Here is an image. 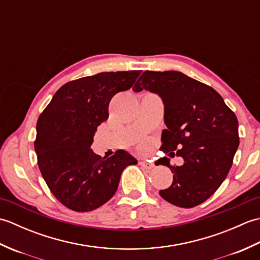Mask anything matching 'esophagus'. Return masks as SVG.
Here are the masks:
<instances>
[{
    "instance_id": "esophagus-1",
    "label": "esophagus",
    "mask_w": 260,
    "mask_h": 260,
    "mask_svg": "<svg viewBox=\"0 0 260 260\" xmlns=\"http://www.w3.org/2000/svg\"><path fill=\"white\" fill-rule=\"evenodd\" d=\"M140 165H141L143 169H145V170H152L154 168V165L152 163H150V162H147V161H141Z\"/></svg>"
}]
</instances>
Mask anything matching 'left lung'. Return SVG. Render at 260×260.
<instances>
[{
    "instance_id": "obj_1",
    "label": "left lung",
    "mask_w": 260,
    "mask_h": 260,
    "mask_svg": "<svg viewBox=\"0 0 260 260\" xmlns=\"http://www.w3.org/2000/svg\"><path fill=\"white\" fill-rule=\"evenodd\" d=\"M155 92L164 104L162 146L169 156H181V167L158 159L173 173L170 187L159 191L164 200L180 208L204 202L227 178L239 146L238 119L213 88L180 71L143 73L133 90Z\"/></svg>"
}]
</instances>
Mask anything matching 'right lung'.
Returning a JSON list of instances; mask_svg holds the SVG:
<instances>
[{"label":"right lung","instance_id":"right-lung-1","mask_svg":"<svg viewBox=\"0 0 260 260\" xmlns=\"http://www.w3.org/2000/svg\"><path fill=\"white\" fill-rule=\"evenodd\" d=\"M141 70L101 73L60 87L39 116L35 150L52 194L74 211H91L117 191L120 174L137 159L126 151L102 157L90 148L108 118L110 99L134 85Z\"/></svg>","mask_w":260,"mask_h":260}]
</instances>
